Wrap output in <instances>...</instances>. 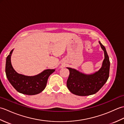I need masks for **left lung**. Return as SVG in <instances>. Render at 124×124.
<instances>
[{
  "mask_svg": "<svg viewBox=\"0 0 124 124\" xmlns=\"http://www.w3.org/2000/svg\"><path fill=\"white\" fill-rule=\"evenodd\" d=\"M99 42L104 51V59L101 68L95 72L85 74L71 68H67L70 71L67 82L69 90L73 94L79 96H88L97 93L109 78L110 61L106 48Z\"/></svg>",
  "mask_w": 124,
  "mask_h": 124,
  "instance_id": "obj_1",
  "label": "left lung"
}]
</instances>
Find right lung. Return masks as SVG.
<instances>
[{"label":"right lung","instance_id":"obj_1","mask_svg":"<svg viewBox=\"0 0 124 124\" xmlns=\"http://www.w3.org/2000/svg\"><path fill=\"white\" fill-rule=\"evenodd\" d=\"M12 49L6 58V77L9 83L16 90L20 93L33 95L40 93L45 88L49 76L55 69H46L39 74L28 76L18 73L13 68L11 63Z\"/></svg>","mask_w":124,"mask_h":124}]
</instances>
